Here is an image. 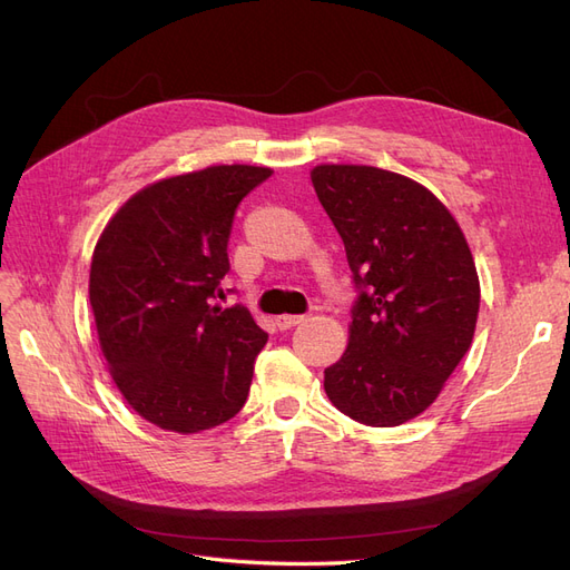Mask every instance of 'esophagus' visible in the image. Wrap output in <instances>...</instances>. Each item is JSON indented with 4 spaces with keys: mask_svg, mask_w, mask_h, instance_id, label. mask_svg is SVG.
Listing matches in <instances>:
<instances>
[{
    "mask_svg": "<svg viewBox=\"0 0 570 570\" xmlns=\"http://www.w3.org/2000/svg\"><path fill=\"white\" fill-rule=\"evenodd\" d=\"M302 321H304V316H278L275 318V325H278L281 331H289V327H295Z\"/></svg>",
    "mask_w": 570,
    "mask_h": 570,
    "instance_id": "1",
    "label": "esophagus"
}]
</instances>
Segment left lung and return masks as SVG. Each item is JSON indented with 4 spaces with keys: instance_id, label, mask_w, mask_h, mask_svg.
I'll return each mask as SVG.
<instances>
[{
    "instance_id": "left-lung-1",
    "label": "left lung",
    "mask_w": 570,
    "mask_h": 570,
    "mask_svg": "<svg viewBox=\"0 0 570 570\" xmlns=\"http://www.w3.org/2000/svg\"><path fill=\"white\" fill-rule=\"evenodd\" d=\"M312 183L358 289L350 344L325 368V394L358 423L402 425L438 400L471 347L480 308L473 254L454 216L416 180L323 164Z\"/></svg>"
}]
</instances>
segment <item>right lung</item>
Returning a JSON list of instances; mask_svg holds the SVG:
<instances>
[{
  "label": "right lung",
  "mask_w": 570,
  "mask_h": 570,
  "mask_svg": "<svg viewBox=\"0 0 570 570\" xmlns=\"http://www.w3.org/2000/svg\"><path fill=\"white\" fill-rule=\"evenodd\" d=\"M271 174L233 164L154 183L120 206L95 247L101 354L126 402L164 430L193 435L247 402L268 335L247 306L218 299L235 209Z\"/></svg>",
  "instance_id": "right-lung-1"
}]
</instances>
